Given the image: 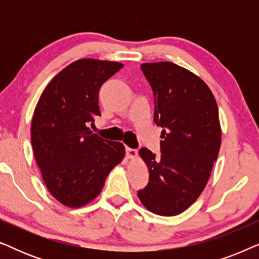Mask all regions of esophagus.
<instances>
[{"mask_svg": "<svg viewBox=\"0 0 259 259\" xmlns=\"http://www.w3.org/2000/svg\"><path fill=\"white\" fill-rule=\"evenodd\" d=\"M138 152L137 150H133V148H130V147H126V157L128 159H134L137 157Z\"/></svg>", "mask_w": 259, "mask_h": 259, "instance_id": "obj_1", "label": "esophagus"}]
</instances>
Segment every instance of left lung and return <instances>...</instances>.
Masks as SVG:
<instances>
[{
  "label": "left lung",
  "instance_id": "left-lung-1",
  "mask_svg": "<svg viewBox=\"0 0 259 259\" xmlns=\"http://www.w3.org/2000/svg\"><path fill=\"white\" fill-rule=\"evenodd\" d=\"M154 95V122L162 127L155 157L139 151L150 180L138 191L145 207L159 215H177L200 196L222 143L218 106L199 76L173 62L141 65Z\"/></svg>",
  "mask_w": 259,
  "mask_h": 259
}]
</instances>
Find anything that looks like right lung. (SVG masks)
Segmentation results:
<instances>
[{
	"label": "right lung",
	"instance_id": "add662e5",
	"mask_svg": "<svg viewBox=\"0 0 259 259\" xmlns=\"http://www.w3.org/2000/svg\"><path fill=\"white\" fill-rule=\"evenodd\" d=\"M122 63L81 59L63 68L41 94L31 120V146L52 196L68 207L95 199L125 157L121 143L90 130L100 115L99 91Z\"/></svg>",
	"mask_w": 259,
	"mask_h": 259
}]
</instances>
